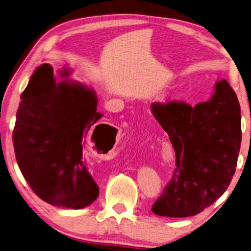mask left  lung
<instances>
[{
    "label": "left lung",
    "instance_id": "8db88e82",
    "mask_svg": "<svg viewBox=\"0 0 251 251\" xmlns=\"http://www.w3.org/2000/svg\"><path fill=\"white\" fill-rule=\"evenodd\" d=\"M152 113L168 132L175 151L173 176L152 212L166 217L201 213L221 197L234 176L241 143L240 105L223 79L209 101L153 102Z\"/></svg>",
    "mask_w": 251,
    "mask_h": 251
}]
</instances>
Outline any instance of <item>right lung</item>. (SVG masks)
I'll return each mask as SVG.
<instances>
[{
	"label": "right lung",
	"instance_id": "right-lung-1",
	"mask_svg": "<svg viewBox=\"0 0 251 251\" xmlns=\"http://www.w3.org/2000/svg\"><path fill=\"white\" fill-rule=\"evenodd\" d=\"M68 75L67 67L59 72L60 78ZM21 99L13 144L30 188L54 206L80 209L94 203L99 187L88 172L82 151L90 128L103 116L97 111L96 92L76 81L58 80L51 66L43 64Z\"/></svg>",
	"mask_w": 251,
	"mask_h": 251
}]
</instances>
